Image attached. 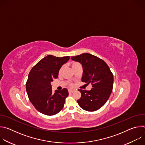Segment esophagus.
Wrapping results in <instances>:
<instances>
[{
  "instance_id": "1",
  "label": "esophagus",
  "mask_w": 145,
  "mask_h": 145,
  "mask_svg": "<svg viewBox=\"0 0 145 145\" xmlns=\"http://www.w3.org/2000/svg\"><path fill=\"white\" fill-rule=\"evenodd\" d=\"M73 91H74V90H73V89H70L68 90V92H69V93H72V92H73Z\"/></svg>"
}]
</instances>
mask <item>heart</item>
Returning a JSON list of instances; mask_svg holds the SVG:
<instances>
[{
  "label": "heart",
  "instance_id": "b5f03b06",
  "mask_svg": "<svg viewBox=\"0 0 145 145\" xmlns=\"http://www.w3.org/2000/svg\"><path fill=\"white\" fill-rule=\"evenodd\" d=\"M71 66H72L73 69L74 70L75 68H76L78 67V66H81V65H80V64L79 63H78V62L73 61V62H72V63H71ZM63 67H61V68H59V71H58V74H59V75L61 74L62 71H63ZM68 84H69V86H70V87H71V86H73L72 83V82H68Z\"/></svg>",
  "mask_w": 145,
  "mask_h": 145
}]
</instances>
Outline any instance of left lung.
Instances as JSON below:
<instances>
[{
  "instance_id": "8db88e82",
  "label": "left lung",
  "mask_w": 145,
  "mask_h": 145,
  "mask_svg": "<svg viewBox=\"0 0 145 145\" xmlns=\"http://www.w3.org/2000/svg\"><path fill=\"white\" fill-rule=\"evenodd\" d=\"M71 59L82 64V81L92 85L90 91L78 89L81 94L77 100L78 105L90 112L100 109L108 100L113 88L114 76L109 67L103 59L89 53L71 57Z\"/></svg>"
}]
</instances>
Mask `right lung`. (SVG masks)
<instances>
[{
  "instance_id": "1",
  "label": "right lung",
  "mask_w": 145,
  "mask_h": 145,
  "mask_svg": "<svg viewBox=\"0 0 145 145\" xmlns=\"http://www.w3.org/2000/svg\"><path fill=\"white\" fill-rule=\"evenodd\" d=\"M69 58V56L56 57L48 55L31 69L26 89L30 102L39 112L52 116L63 108L68 91L64 88L53 93L51 82L58 77L59 68Z\"/></svg>"
}]
</instances>
